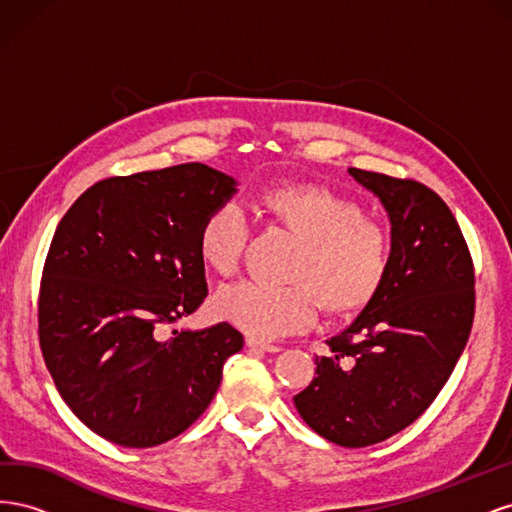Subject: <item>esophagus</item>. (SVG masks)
<instances>
[{"instance_id":"esophagus-1","label":"esophagus","mask_w":512,"mask_h":512,"mask_svg":"<svg viewBox=\"0 0 512 512\" xmlns=\"http://www.w3.org/2000/svg\"><path fill=\"white\" fill-rule=\"evenodd\" d=\"M245 344L250 346V348H260V350H267V352H280L282 350V346L280 344H273V342H265V339H260V337H254V335H250L245 339Z\"/></svg>"}]
</instances>
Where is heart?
<instances>
[{
    "instance_id": "1",
    "label": "heart",
    "mask_w": 512,
    "mask_h": 512,
    "mask_svg": "<svg viewBox=\"0 0 512 512\" xmlns=\"http://www.w3.org/2000/svg\"><path fill=\"white\" fill-rule=\"evenodd\" d=\"M262 209L299 239L288 267L292 282L228 284L215 292V316L256 337H282L312 327L320 305L329 314H350L380 292L391 237L354 200L314 183L280 185L262 194ZM247 241L250 222L232 200L213 207L196 232L200 260L222 277L239 271Z\"/></svg>"
}]
</instances>
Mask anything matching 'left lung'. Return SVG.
I'll list each match as a JSON object with an SVG mask.
<instances>
[{"mask_svg":"<svg viewBox=\"0 0 512 512\" xmlns=\"http://www.w3.org/2000/svg\"><path fill=\"white\" fill-rule=\"evenodd\" d=\"M348 173L391 218V267L352 324L327 339L316 378L294 395L318 436L348 448L406 429L451 378L472 331L476 290L470 247L444 200L414 179Z\"/></svg>","mask_w":512,"mask_h":512,"instance_id":"obj_1","label":"left lung"}]
</instances>
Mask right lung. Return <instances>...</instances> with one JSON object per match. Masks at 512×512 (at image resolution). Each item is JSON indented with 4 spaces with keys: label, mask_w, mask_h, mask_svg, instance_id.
Segmentation results:
<instances>
[{
    "label": "right lung",
    "mask_w": 512,
    "mask_h": 512,
    "mask_svg": "<svg viewBox=\"0 0 512 512\" xmlns=\"http://www.w3.org/2000/svg\"><path fill=\"white\" fill-rule=\"evenodd\" d=\"M235 179L200 162L108 177L61 218L44 260L38 339L59 395L108 442L149 448L207 410L243 335L162 324L207 297L196 232Z\"/></svg>",
    "instance_id": "right-lung-1"
}]
</instances>
